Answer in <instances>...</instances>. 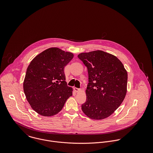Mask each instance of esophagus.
Instances as JSON below:
<instances>
[{
	"label": "esophagus",
	"instance_id": "34e87169",
	"mask_svg": "<svg viewBox=\"0 0 153 153\" xmlns=\"http://www.w3.org/2000/svg\"><path fill=\"white\" fill-rule=\"evenodd\" d=\"M74 90H75V92H78V91H80V89H79V88H74Z\"/></svg>",
	"mask_w": 153,
	"mask_h": 153
}]
</instances>
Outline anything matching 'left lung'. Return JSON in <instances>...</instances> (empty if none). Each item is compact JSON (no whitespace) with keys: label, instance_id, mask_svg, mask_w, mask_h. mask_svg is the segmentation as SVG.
Instances as JSON below:
<instances>
[{"label":"left lung","instance_id":"obj_1","mask_svg":"<svg viewBox=\"0 0 153 153\" xmlns=\"http://www.w3.org/2000/svg\"><path fill=\"white\" fill-rule=\"evenodd\" d=\"M78 57L88 73L87 100L82 110L91 119H104L120 107L126 97L127 72L116 56L102 51L81 53Z\"/></svg>","mask_w":153,"mask_h":153}]
</instances>
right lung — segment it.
<instances>
[{
  "label": "right lung",
  "mask_w": 153,
  "mask_h": 153,
  "mask_svg": "<svg viewBox=\"0 0 153 153\" xmlns=\"http://www.w3.org/2000/svg\"><path fill=\"white\" fill-rule=\"evenodd\" d=\"M73 53L51 48L38 55L28 66L23 91L31 107L39 114L50 117L61 111L72 89L67 86L64 68Z\"/></svg>",
  "instance_id": "obj_1"
}]
</instances>
